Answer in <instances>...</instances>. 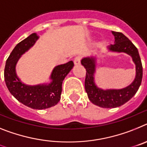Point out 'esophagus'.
<instances>
[{
	"mask_svg": "<svg viewBox=\"0 0 147 147\" xmlns=\"http://www.w3.org/2000/svg\"><path fill=\"white\" fill-rule=\"evenodd\" d=\"M74 63H75V65H79L80 63H81V58L80 57H76V58H75V59H74Z\"/></svg>",
	"mask_w": 147,
	"mask_h": 147,
	"instance_id": "1",
	"label": "esophagus"
}]
</instances>
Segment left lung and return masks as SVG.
I'll return each mask as SVG.
<instances>
[{
  "label": "left lung",
  "instance_id": "8db88e82",
  "mask_svg": "<svg viewBox=\"0 0 147 147\" xmlns=\"http://www.w3.org/2000/svg\"><path fill=\"white\" fill-rule=\"evenodd\" d=\"M112 33L115 37V43L107 47L108 50L129 55L132 57V61L135 64V78L129 86L119 89H103L98 87L95 82L96 57H84L81 61L86 70L85 89L89 100L95 105L107 109L121 107L129 101L138 90L143 76L142 63L137 48L123 33L113 31Z\"/></svg>",
  "mask_w": 147,
  "mask_h": 147
}]
</instances>
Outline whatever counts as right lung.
<instances>
[{
  "mask_svg": "<svg viewBox=\"0 0 147 147\" xmlns=\"http://www.w3.org/2000/svg\"><path fill=\"white\" fill-rule=\"evenodd\" d=\"M39 36L32 33L15 46L6 62L4 80L10 93L19 102L34 109H44L55 106L61 99L62 83L73 68L72 61L56 66L51 73V82L30 86L20 81L16 73V64L23 54L34 46Z\"/></svg>",
  "mask_w": 147,
  "mask_h": 147,
  "instance_id": "obj_1",
  "label": "right lung"
}]
</instances>
